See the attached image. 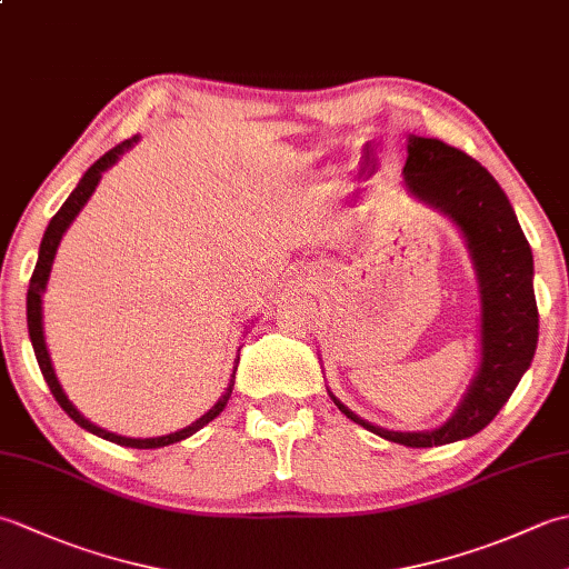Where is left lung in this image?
Here are the masks:
<instances>
[{"instance_id": "left-lung-1", "label": "left lung", "mask_w": 569, "mask_h": 569, "mask_svg": "<svg viewBox=\"0 0 569 569\" xmlns=\"http://www.w3.org/2000/svg\"><path fill=\"white\" fill-rule=\"evenodd\" d=\"M403 186L410 198L447 217L465 237L479 286V369L442 426L389 430L359 418L330 389L342 413L379 438L438 447L485 430L528 371L538 347L533 251L509 198L485 166L440 139L408 137Z\"/></svg>"}]
</instances>
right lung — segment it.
I'll list each match as a JSON object with an SVG mask.
<instances>
[{
    "label": "right lung",
    "instance_id": "obj_1",
    "mask_svg": "<svg viewBox=\"0 0 569 569\" xmlns=\"http://www.w3.org/2000/svg\"><path fill=\"white\" fill-rule=\"evenodd\" d=\"M139 141V137H131L127 141L119 143V147H114L112 151H107L102 159L94 161L88 171H84V176L80 178V183L76 186V190L70 192L68 200L63 202V208H60L53 220L48 222L46 227V234L41 239V247H39V261H36V269H33V276L29 281V293H27V322H29V337H31V345H33V355H36V361H39L41 367V373L43 379L48 383V389H51V393L56 396L58 406L66 410V413L78 422V426L82 430H88L92 435H98V438L102 440H110L114 445H122V447H137V450H156V447H166V445H173V442H180L190 438L192 432H198L200 428L208 426L210 420H214L217 416L222 413L229 396H232V386H234V373H237V365H239V357L234 359V369H232V379H229L224 393L220 396V401H217L208 413L200 416L196 422H190V426H186L183 430H176L171 435H161V438H124V435H117V432H110L104 430L100 426H94V422H90L88 418H84L80 410L70 403V398L66 396L63 386H60L58 377H56V369H53V361H51V355H48V347H46V335H43V293H46V286H48V278H51V269H53V259H56V251H58V244L60 239H63V234L68 232V227L72 224V220H76L78 212L84 208V202L90 200V196L94 192V188H98L102 173L107 171V168H112L119 156H122L124 151H129L134 143Z\"/></svg>",
    "mask_w": 569,
    "mask_h": 569
}]
</instances>
